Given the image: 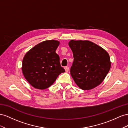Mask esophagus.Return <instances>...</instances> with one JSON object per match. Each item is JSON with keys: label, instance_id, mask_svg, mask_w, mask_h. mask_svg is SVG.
<instances>
[{"label": "esophagus", "instance_id": "34e87169", "mask_svg": "<svg viewBox=\"0 0 128 128\" xmlns=\"http://www.w3.org/2000/svg\"><path fill=\"white\" fill-rule=\"evenodd\" d=\"M65 68V71L66 72H68V70H69V67L68 66H65V68Z\"/></svg>", "mask_w": 128, "mask_h": 128}]
</instances>
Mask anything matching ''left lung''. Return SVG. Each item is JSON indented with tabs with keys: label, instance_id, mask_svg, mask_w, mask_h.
I'll return each instance as SVG.
<instances>
[{
	"label": "left lung",
	"instance_id": "obj_1",
	"mask_svg": "<svg viewBox=\"0 0 128 128\" xmlns=\"http://www.w3.org/2000/svg\"><path fill=\"white\" fill-rule=\"evenodd\" d=\"M68 45L74 58L70 73L76 84L83 90L99 85L110 68L108 52L89 41L71 40Z\"/></svg>",
	"mask_w": 128,
	"mask_h": 128
}]
</instances>
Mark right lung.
Returning <instances> with one entry per match:
<instances>
[{
	"instance_id": "add662e5",
	"label": "right lung",
	"mask_w": 128,
	"mask_h": 128,
	"mask_svg": "<svg viewBox=\"0 0 128 128\" xmlns=\"http://www.w3.org/2000/svg\"><path fill=\"white\" fill-rule=\"evenodd\" d=\"M59 44L60 42L56 40L43 41L25 54L22 70L25 78L34 88H48L65 72L60 65V56L56 53Z\"/></svg>"
}]
</instances>
